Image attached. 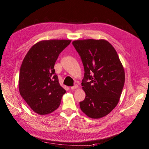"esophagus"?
Wrapping results in <instances>:
<instances>
[{"label":"esophagus","instance_id":"1","mask_svg":"<svg viewBox=\"0 0 149 149\" xmlns=\"http://www.w3.org/2000/svg\"><path fill=\"white\" fill-rule=\"evenodd\" d=\"M78 87V85H74V86L71 87V89H72V90H74V89H77Z\"/></svg>","mask_w":149,"mask_h":149}]
</instances>
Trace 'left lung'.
Returning a JSON list of instances; mask_svg holds the SVG:
<instances>
[{"label": "left lung", "mask_w": 149, "mask_h": 149, "mask_svg": "<svg viewBox=\"0 0 149 149\" xmlns=\"http://www.w3.org/2000/svg\"><path fill=\"white\" fill-rule=\"evenodd\" d=\"M72 45L82 59L86 98L80 107L87 116L100 119L118 104L125 84V70L116 49L105 40H75Z\"/></svg>", "instance_id": "8db88e82"}]
</instances>
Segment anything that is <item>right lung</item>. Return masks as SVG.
I'll use <instances>...</instances> for the list:
<instances>
[{
    "instance_id": "obj_1",
    "label": "right lung",
    "mask_w": 149,
    "mask_h": 149,
    "mask_svg": "<svg viewBox=\"0 0 149 149\" xmlns=\"http://www.w3.org/2000/svg\"><path fill=\"white\" fill-rule=\"evenodd\" d=\"M71 40H43L31 47L21 64L19 89L31 109L40 115L52 113L66 91L60 85L54 64Z\"/></svg>"
}]
</instances>
